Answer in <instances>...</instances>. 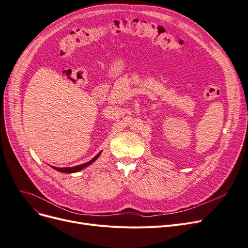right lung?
Masks as SVG:
<instances>
[{
	"mask_svg": "<svg viewBox=\"0 0 248 248\" xmlns=\"http://www.w3.org/2000/svg\"><path fill=\"white\" fill-rule=\"evenodd\" d=\"M100 154H101V152H99L93 159L88 161V162H86V163L81 164V165H77V166H74V167H62V168H59V167H55V166H51V167L55 170L59 171V172H62V173H75V172H79L82 169H84L87 166H89L90 164H92L93 162H95V161L97 160L98 157L100 156Z\"/></svg>",
	"mask_w": 248,
	"mask_h": 248,
	"instance_id": "obj_1",
	"label": "right lung"
}]
</instances>
